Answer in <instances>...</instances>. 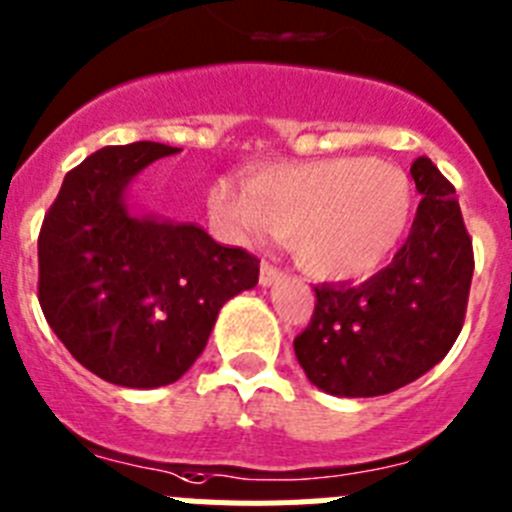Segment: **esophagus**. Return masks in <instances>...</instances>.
I'll return each instance as SVG.
<instances>
[{
    "instance_id": "34e87169",
    "label": "esophagus",
    "mask_w": 512,
    "mask_h": 512,
    "mask_svg": "<svg viewBox=\"0 0 512 512\" xmlns=\"http://www.w3.org/2000/svg\"><path fill=\"white\" fill-rule=\"evenodd\" d=\"M283 278V270H280V267H275L273 262H267V260H262V265H260V285H273V283H278V280Z\"/></svg>"
}]
</instances>
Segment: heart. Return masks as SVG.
I'll list each match as a JSON object with an SVG mask.
<instances>
[{
	"label": "heart",
	"instance_id": "heart-1",
	"mask_svg": "<svg viewBox=\"0 0 512 512\" xmlns=\"http://www.w3.org/2000/svg\"><path fill=\"white\" fill-rule=\"evenodd\" d=\"M209 209L232 237L285 232L298 265L316 278L372 273L411 216V188L375 158H329L257 170L247 183L216 181Z\"/></svg>",
	"mask_w": 512,
	"mask_h": 512
}]
</instances>
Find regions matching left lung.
<instances>
[{
    "label": "left lung",
    "instance_id": "1",
    "mask_svg": "<svg viewBox=\"0 0 512 512\" xmlns=\"http://www.w3.org/2000/svg\"><path fill=\"white\" fill-rule=\"evenodd\" d=\"M411 176L423 199L393 262L359 285H316L311 321L293 339L303 372L324 393H393L439 365L462 331L474 252L457 191L428 158Z\"/></svg>",
    "mask_w": 512,
    "mask_h": 512
}]
</instances>
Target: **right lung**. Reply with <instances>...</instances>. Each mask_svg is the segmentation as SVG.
I'll list each match as a JSON object with an SVG mask.
<instances>
[{"label":"right lung","mask_w":512,"mask_h":512,"mask_svg":"<svg viewBox=\"0 0 512 512\" xmlns=\"http://www.w3.org/2000/svg\"><path fill=\"white\" fill-rule=\"evenodd\" d=\"M160 142L101 147L68 170L38 237V301L55 336L122 388L176 382L204 352L219 308L255 288L260 260L196 224L130 214L124 191Z\"/></svg>","instance_id":"1"}]
</instances>
